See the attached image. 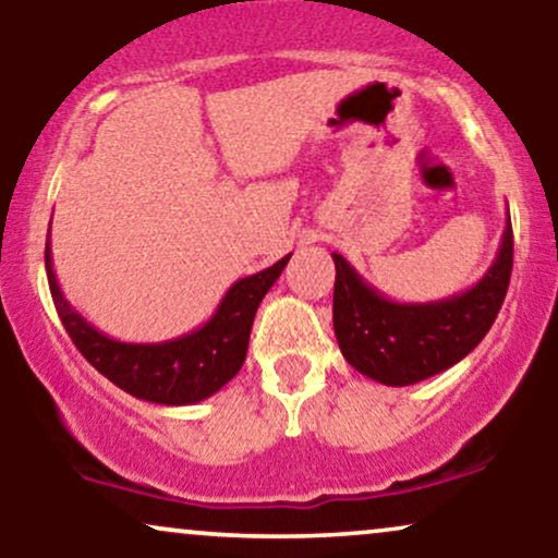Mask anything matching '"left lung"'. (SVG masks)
Masks as SVG:
<instances>
[{"label":"left lung","instance_id":"left-lung-1","mask_svg":"<svg viewBox=\"0 0 558 558\" xmlns=\"http://www.w3.org/2000/svg\"><path fill=\"white\" fill-rule=\"evenodd\" d=\"M332 262V328L345 362L383 386H414L462 362L490 330L509 288L514 235L506 220L488 272L464 293L427 304L390 301L341 254Z\"/></svg>","mask_w":558,"mask_h":558}]
</instances>
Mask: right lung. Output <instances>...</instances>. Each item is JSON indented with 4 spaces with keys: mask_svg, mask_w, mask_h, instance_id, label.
I'll use <instances>...</instances> for the list:
<instances>
[{
    "mask_svg": "<svg viewBox=\"0 0 558 558\" xmlns=\"http://www.w3.org/2000/svg\"><path fill=\"white\" fill-rule=\"evenodd\" d=\"M44 257H47L49 291H52L57 315L86 362L136 399L165 403V407H185V403L209 399L239 373L246 360L248 336H252L259 301L280 278L291 254L267 270L235 280L215 315L202 328L159 343L114 341L96 330L70 306L65 293L60 291L52 270L49 239Z\"/></svg>",
    "mask_w": 558,
    "mask_h": 558,
    "instance_id": "add662e5",
    "label": "right lung"
}]
</instances>
